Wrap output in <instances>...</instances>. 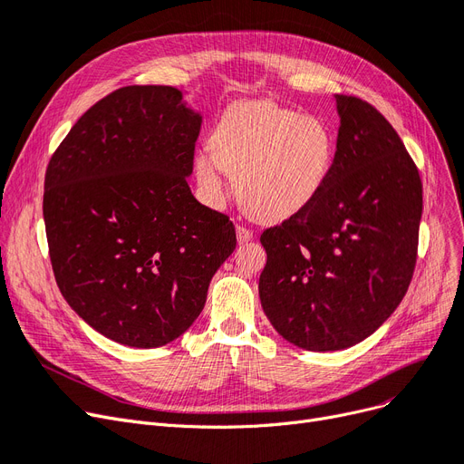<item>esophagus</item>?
<instances>
[{
    "instance_id": "34e87169",
    "label": "esophagus",
    "mask_w": 464,
    "mask_h": 464,
    "mask_svg": "<svg viewBox=\"0 0 464 464\" xmlns=\"http://www.w3.org/2000/svg\"><path fill=\"white\" fill-rule=\"evenodd\" d=\"M252 237H254V235H252V231H250L248 227L237 226V241H238V243H248Z\"/></svg>"
}]
</instances>
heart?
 Segmentation results:
<instances>
[{"mask_svg": "<svg viewBox=\"0 0 464 464\" xmlns=\"http://www.w3.org/2000/svg\"><path fill=\"white\" fill-rule=\"evenodd\" d=\"M210 147L193 160L204 191L221 198L231 176L245 208L264 221L285 219L310 204L334 160V137L321 118L273 101L231 105L218 120Z\"/></svg>", "mask_w": 464, "mask_h": 464, "instance_id": "obj_1", "label": "heart"}]
</instances>
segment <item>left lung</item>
Here are the masks:
<instances>
[{
  "mask_svg": "<svg viewBox=\"0 0 464 464\" xmlns=\"http://www.w3.org/2000/svg\"><path fill=\"white\" fill-rule=\"evenodd\" d=\"M340 128L317 197L262 233V307L290 344L350 348L393 314L413 279L422 216L419 169L367 101L334 95Z\"/></svg>",
  "mask_w": 464,
  "mask_h": 464,
  "instance_id": "1",
  "label": "left lung"
}]
</instances>
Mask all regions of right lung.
<instances>
[{
    "label": "right lung",
    "mask_w": 464,
    "mask_h": 464,
    "mask_svg": "<svg viewBox=\"0 0 464 464\" xmlns=\"http://www.w3.org/2000/svg\"><path fill=\"white\" fill-rule=\"evenodd\" d=\"M202 116L169 85H128L83 112L45 171L44 219L68 305L118 344L159 348L200 315L237 246L193 174Z\"/></svg>",
    "instance_id": "obj_1"
}]
</instances>
